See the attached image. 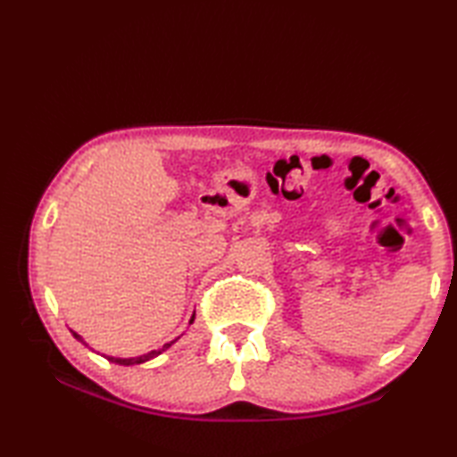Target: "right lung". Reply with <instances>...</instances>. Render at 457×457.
I'll return each instance as SVG.
<instances>
[{
    "instance_id": "1",
    "label": "right lung",
    "mask_w": 457,
    "mask_h": 457,
    "mask_svg": "<svg viewBox=\"0 0 457 457\" xmlns=\"http://www.w3.org/2000/svg\"><path fill=\"white\" fill-rule=\"evenodd\" d=\"M189 322H193V319H191ZM74 337L79 338V340H82V338H80V335H76V332H74ZM175 340H177V338H175ZM175 340H171V343L163 345V349H159V351H151V353H146V354H141V357H133V359H117V357H106V359L111 361V362H117V365H125V367H129V365H141V362L149 361V359H153V357H157V354H161V351H167L169 346H171V345L175 343ZM82 343H84V340H82ZM84 345H87V343H84Z\"/></svg>"
}]
</instances>
